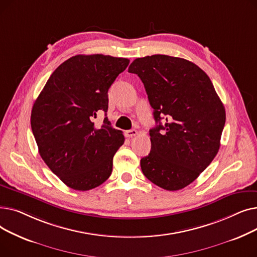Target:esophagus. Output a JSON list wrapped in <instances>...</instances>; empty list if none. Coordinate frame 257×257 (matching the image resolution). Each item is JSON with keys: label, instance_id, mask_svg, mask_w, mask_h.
Listing matches in <instances>:
<instances>
[{"label": "esophagus", "instance_id": "esophagus-1", "mask_svg": "<svg viewBox=\"0 0 257 257\" xmlns=\"http://www.w3.org/2000/svg\"><path fill=\"white\" fill-rule=\"evenodd\" d=\"M139 134V132H138V130H136V129H131V130H127L126 132H125V136H126V138H133V137H136V136H138Z\"/></svg>", "mask_w": 257, "mask_h": 257}]
</instances>
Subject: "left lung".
<instances>
[{"label":"left lung","instance_id":"left-lung-1","mask_svg":"<svg viewBox=\"0 0 257 257\" xmlns=\"http://www.w3.org/2000/svg\"><path fill=\"white\" fill-rule=\"evenodd\" d=\"M128 72L141 78L157 124L150 130L151 151L141 159L142 171L164 190H181L217 155L224 105L206 73L186 59L157 54L137 58Z\"/></svg>","mask_w":257,"mask_h":257}]
</instances>
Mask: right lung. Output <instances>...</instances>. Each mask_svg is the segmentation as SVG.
I'll return each mask as SVG.
<instances>
[{
    "label": "right lung",
    "instance_id": "right-lung-1",
    "mask_svg": "<svg viewBox=\"0 0 257 257\" xmlns=\"http://www.w3.org/2000/svg\"><path fill=\"white\" fill-rule=\"evenodd\" d=\"M129 59L102 54L76 55L53 72L33 104L31 128L38 152L69 187L88 191L109 178L112 159L124 144L123 132L105 116L108 89Z\"/></svg>",
    "mask_w": 257,
    "mask_h": 257
}]
</instances>
